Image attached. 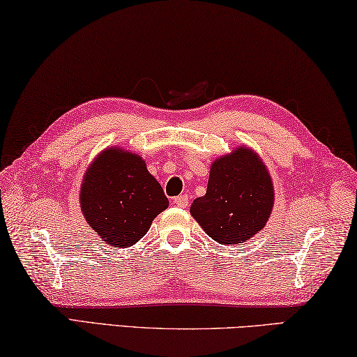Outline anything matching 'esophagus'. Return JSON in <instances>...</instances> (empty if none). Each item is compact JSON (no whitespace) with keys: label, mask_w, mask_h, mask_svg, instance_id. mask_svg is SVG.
<instances>
[{"label":"esophagus","mask_w":357,"mask_h":357,"mask_svg":"<svg viewBox=\"0 0 357 357\" xmlns=\"http://www.w3.org/2000/svg\"><path fill=\"white\" fill-rule=\"evenodd\" d=\"M174 204L180 208H186V207H188V204H190V197L186 195H180V196L174 199Z\"/></svg>","instance_id":"obj_1"}]
</instances>
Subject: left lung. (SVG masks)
Instances as JSON below:
<instances>
[{"instance_id":"1","label":"left lung","mask_w":357,"mask_h":357,"mask_svg":"<svg viewBox=\"0 0 357 357\" xmlns=\"http://www.w3.org/2000/svg\"><path fill=\"white\" fill-rule=\"evenodd\" d=\"M274 201L264 162L241 147L211 165L205 196L191 205V215L215 241L238 245L265 227Z\"/></svg>"}]
</instances>
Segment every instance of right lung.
<instances>
[{"label":"right lung","mask_w":357,"mask_h":357,"mask_svg":"<svg viewBox=\"0 0 357 357\" xmlns=\"http://www.w3.org/2000/svg\"><path fill=\"white\" fill-rule=\"evenodd\" d=\"M79 202L87 224L114 248L139 241L169 205L141 156L122 149L97 156L81 185Z\"/></svg>","instance_id":"add662e5"}]
</instances>
